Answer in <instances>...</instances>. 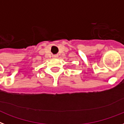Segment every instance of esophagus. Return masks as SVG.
I'll use <instances>...</instances> for the list:
<instances>
[{"mask_svg":"<svg viewBox=\"0 0 124 124\" xmlns=\"http://www.w3.org/2000/svg\"><path fill=\"white\" fill-rule=\"evenodd\" d=\"M53 57H58V55H54Z\"/></svg>","mask_w":124,"mask_h":124,"instance_id":"obj_1","label":"esophagus"}]
</instances>
